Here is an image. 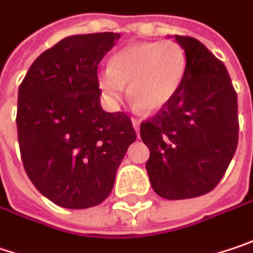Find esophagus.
<instances>
[{"mask_svg":"<svg viewBox=\"0 0 253 253\" xmlns=\"http://www.w3.org/2000/svg\"><path fill=\"white\" fill-rule=\"evenodd\" d=\"M139 121L138 120H132V125H133V128H135V132H136V135H139Z\"/></svg>","mask_w":253,"mask_h":253,"instance_id":"1","label":"esophagus"}]
</instances>
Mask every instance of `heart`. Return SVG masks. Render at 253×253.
I'll use <instances>...</instances> for the list:
<instances>
[{"label":"heart","mask_w":253,"mask_h":253,"mask_svg":"<svg viewBox=\"0 0 253 253\" xmlns=\"http://www.w3.org/2000/svg\"><path fill=\"white\" fill-rule=\"evenodd\" d=\"M186 52L175 41L136 42L118 51L109 68L98 74V86L108 101L118 102L128 85V95L144 112H157L178 94L186 72Z\"/></svg>","instance_id":"b5f03b06"}]
</instances>
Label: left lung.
<instances>
[{
    "mask_svg": "<svg viewBox=\"0 0 253 253\" xmlns=\"http://www.w3.org/2000/svg\"><path fill=\"white\" fill-rule=\"evenodd\" d=\"M186 52L178 94L141 124L149 148L146 172L165 199H189L212 191L238 146V98L225 65L195 38L175 35Z\"/></svg>",
    "mask_w": 253,
    "mask_h": 253,
    "instance_id": "obj_1",
    "label": "left lung"
}]
</instances>
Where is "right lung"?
I'll return each mask as SVG.
<instances>
[{
	"label": "right lung",
	"instance_id": "1",
	"mask_svg": "<svg viewBox=\"0 0 253 253\" xmlns=\"http://www.w3.org/2000/svg\"><path fill=\"white\" fill-rule=\"evenodd\" d=\"M117 32L71 35L37 58L18 89L21 158L34 186L62 208L105 201L128 146L131 118L101 107L98 65Z\"/></svg>",
	"mask_w": 253,
	"mask_h": 253
}]
</instances>
